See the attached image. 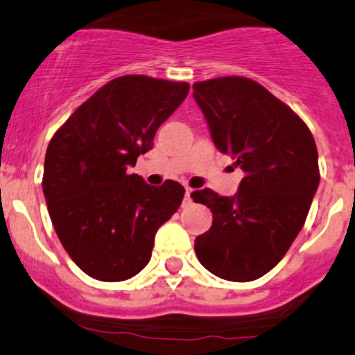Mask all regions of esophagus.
I'll return each mask as SVG.
<instances>
[{
  "label": "esophagus",
  "instance_id": "34e87169",
  "mask_svg": "<svg viewBox=\"0 0 355 355\" xmlns=\"http://www.w3.org/2000/svg\"><path fill=\"white\" fill-rule=\"evenodd\" d=\"M186 193H184V199H182V205H189L191 202V188H188V186H184Z\"/></svg>",
  "mask_w": 355,
  "mask_h": 355
}]
</instances>
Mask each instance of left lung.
I'll return each mask as SVG.
<instances>
[{
  "label": "left lung",
  "mask_w": 355,
  "mask_h": 355,
  "mask_svg": "<svg viewBox=\"0 0 355 355\" xmlns=\"http://www.w3.org/2000/svg\"><path fill=\"white\" fill-rule=\"evenodd\" d=\"M193 89L214 146L245 173L231 198L211 189L191 194L213 213L194 250L223 280H257L285 257L306 220L320 181L315 141L286 103L252 78H211Z\"/></svg>",
  "instance_id": "obj_1"
}]
</instances>
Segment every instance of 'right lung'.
I'll return each mask as SVG.
<instances>
[{
  "label": "right lung",
  "instance_id": "1",
  "mask_svg": "<svg viewBox=\"0 0 355 355\" xmlns=\"http://www.w3.org/2000/svg\"><path fill=\"white\" fill-rule=\"evenodd\" d=\"M189 83L124 75L101 87L51 137L43 194L65 252L101 282L132 278L149 263L159 226L176 213L184 188L149 186L129 174L153 149L162 122Z\"/></svg>",
  "mask_w": 355,
  "mask_h": 355
}]
</instances>
